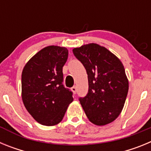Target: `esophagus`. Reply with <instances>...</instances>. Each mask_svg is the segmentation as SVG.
<instances>
[{
	"label": "esophagus",
	"mask_w": 151,
	"mask_h": 151,
	"mask_svg": "<svg viewBox=\"0 0 151 151\" xmlns=\"http://www.w3.org/2000/svg\"><path fill=\"white\" fill-rule=\"evenodd\" d=\"M71 90H72V91L74 93V94H76V91H77V88L76 87V86H73V87L71 88Z\"/></svg>",
	"instance_id": "34e87169"
}]
</instances>
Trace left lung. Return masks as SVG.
<instances>
[{
    "label": "left lung",
    "mask_w": 151,
    "mask_h": 151,
    "mask_svg": "<svg viewBox=\"0 0 151 151\" xmlns=\"http://www.w3.org/2000/svg\"><path fill=\"white\" fill-rule=\"evenodd\" d=\"M85 66L88 92L80 104L90 122L105 125L113 122L123 109L129 91L124 66L116 55L97 44L84 45L73 50Z\"/></svg>",
    "instance_id": "obj_1"
}]
</instances>
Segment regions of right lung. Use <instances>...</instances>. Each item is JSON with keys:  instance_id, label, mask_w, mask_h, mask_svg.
<instances>
[{"instance_id": "1", "label": "right lung", "mask_w": 151, "mask_h": 151, "mask_svg": "<svg viewBox=\"0 0 151 151\" xmlns=\"http://www.w3.org/2000/svg\"><path fill=\"white\" fill-rule=\"evenodd\" d=\"M68 54L65 47H45L22 69V102L30 115L41 125L60 123L73 101L72 91L63 85V66Z\"/></svg>"}]
</instances>
